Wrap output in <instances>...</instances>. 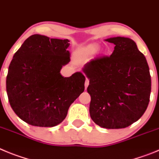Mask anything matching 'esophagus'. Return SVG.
Here are the masks:
<instances>
[{
    "instance_id": "1",
    "label": "esophagus",
    "mask_w": 159,
    "mask_h": 159,
    "mask_svg": "<svg viewBox=\"0 0 159 159\" xmlns=\"http://www.w3.org/2000/svg\"><path fill=\"white\" fill-rule=\"evenodd\" d=\"M89 79L85 80V82H84V87H85V89H87V87L89 86Z\"/></svg>"
}]
</instances>
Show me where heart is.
I'll use <instances>...</instances> for the list:
<instances>
[{
  "label": "heart",
  "instance_id": "heart-1",
  "mask_svg": "<svg viewBox=\"0 0 159 159\" xmlns=\"http://www.w3.org/2000/svg\"><path fill=\"white\" fill-rule=\"evenodd\" d=\"M98 50V47L96 45H93V46H89L88 48H84L81 51V56L82 58H89L90 56H92L93 55H94L95 53L97 52Z\"/></svg>",
  "mask_w": 159,
  "mask_h": 159
}]
</instances>
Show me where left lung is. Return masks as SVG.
Wrapping results in <instances>:
<instances>
[{
  "mask_svg": "<svg viewBox=\"0 0 159 159\" xmlns=\"http://www.w3.org/2000/svg\"><path fill=\"white\" fill-rule=\"evenodd\" d=\"M115 44L110 56H99L84 64L89 79V113L105 129H122L141 118L148 106L151 89L146 58L129 38L105 40Z\"/></svg>",
  "mask_w": 159,
  "mask_h": 159,
  "instance_id": "1",
  "label": "left lung"
}]
</instances>
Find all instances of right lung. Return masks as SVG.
<instances>
[{"label": "right lung", "mask_w": 159, "mask_h": 159, "mask_svg": "<svg viewBox=\"0 0 159 159\" xmlns=\"http://www.w3.org/2000/svg\"><path fill=\"white\" fill-rule=\"evenodd\" d=\"M69 40L34 34L13 56L6 78L11 108L34 126L53 127L66 118L70 106L84 92L85 77L62 76L70 61Z\"/></svg>", "instance_id": "right-lung-1"}]
</instances>
